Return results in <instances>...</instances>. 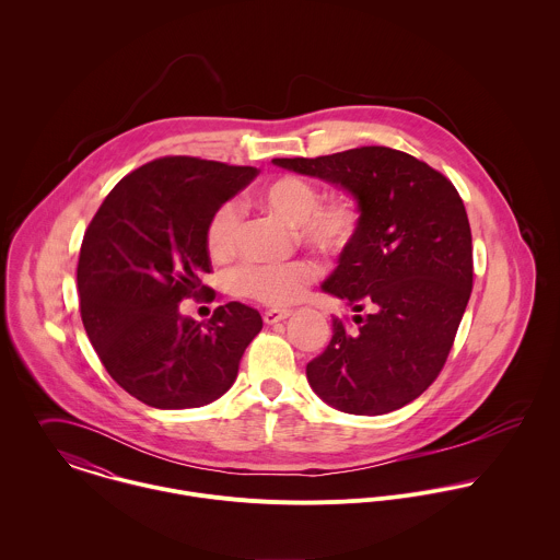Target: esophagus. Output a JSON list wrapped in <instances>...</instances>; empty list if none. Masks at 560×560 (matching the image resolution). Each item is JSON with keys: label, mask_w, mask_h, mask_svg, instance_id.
<instances>
[{"label": "esophagus", "mask_w": 560, "mask_h": 560, "mask_svg": "<svg viewBox=\"0 0 560 560\" xmlns=\"http://www.w3.org/2000/svg\"><path fill=\"white\" fill-rule=\"evenodd\" d=\"M289 317H291V311H287V308H282V311L271 308V311H265L262 320H265L267 325H273V323H280V320L289 319Z\"/></svg>", "instance_id": "esophagus-1"}]
</instances>
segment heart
I'll list each match as a JSON object with an SVG mask.
<instances>
[{"label": "heart", "instance_id": "heart-1", "mask_svg": "<svg viewBox=\"0 0 560 560\" xmlns=\"http://www.w3.org/2000/svg\"><path fill=\"white\" fill-rule=\"evenodd\" d=\"M256 205L289 224L300 240L325 256H342L360 237L364 213L353 196L320 200L319 189L304 176L284 174L256 191ZM240 209L233 202L220 205L205 229L207 249L213 258H229L240 241ZM319 276V265L308 258L289 262H245L235 271V289L243 298L267 306L298 302L306 287Z\"/></svg>", "mask_w": 560, "mask_h": 560}]
</instances>
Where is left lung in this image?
I'll return each instance as SVG.
<instances>
[{
	"label": "left lung",
	"instance_id": "left-lung-1",
	"mask_svg": "<svg viewBox=\"0 0 560 560\" xmlns=\"http://www.w3.org/2000/svg\"><path fill=\"white\" fill-rule=\"evenodd\" d=\"M349 189L364 213L358 241L323 289L366 317H334L308 362L331 407L380 416L418 399L442 373L472 293V233L464 200L435 167L388 147L273 160Z\"/></svg>",
	"mask_w": 560,
	"mask_h": 560
}]
</instances>
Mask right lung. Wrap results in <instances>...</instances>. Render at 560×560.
<instances>
[{
    "label": "right lung",
    "instance_id": "1",
    "mask_svg": "<svg viewBox=\"0 0 560 560\" xmlns=\"http://www.w3.org/2000/svg\"><path fill=\"white\" fill-rule=\"evenodd\" d=\"M256 176L252 165L167 155L129 172L105 196L81 241L80 313L112 380L151 407L220 399L237 380L258 311L229 302L207 323L178 304L208 293L205 229L211 213ZM215 300V291L209 294Z\"/></svg>",
    "mask_w": 560,
    "mask_h": 560
}]
</instances>
